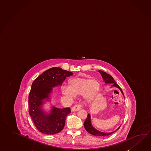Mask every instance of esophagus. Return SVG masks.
Here are the masks:
<instances>
[{
    "mask_svg": "<svg viewBox=\"0 0 151 151\" xmlns=\"http://www.w3.org/2000/svg\"><path fill=\"white\" fill-rule=\"evenodd\" d=\"M82 108V105H75L74 106L72 109H71V111H77L80 110Z\"/></svg>",
    "mask_w": 151,
    "mask_h": 151,
    "instance_id": "1",
    "label": "esophagus"
}]
</instances>
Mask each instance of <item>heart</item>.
Listing matches in <instances>:
<instances>
[{"label":"heart","instance_id":"1","mask_svg":"<svg viewBox=\"0 0 151 151\" xmlns=\"http://www.w3.org/2000/svg\"><path fill=\"white\" fill-rule=\"evenodd\" d=\"M99 89V81L89 77H76L69 81L68 88H63L61 92L63 95L68 98L83 94L85 100L89 102L97 94Z\"/></svg>","mask_w":151,"mask_h":151}]
</instances>
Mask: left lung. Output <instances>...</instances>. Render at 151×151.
Listing matches in <instances>:
<instances>
[{"mask_svg": "<svg viewBox=\"0 0 151 151\" xmlns=\"http://www.w3.org/2000/svg\"><path fill=\"white\" fill-rule=\"evenodd\" d=\"M99 73L101 74L103 81H104L105 83L106 84H112L111 87H114V88H116L120 90V92H122V93L123 94V95L124 97L122 90L121 89V88L117 84V83H116V82L114 80V78L112 77L111 75H109L106 73L102 70H99ZM84 128L86 129V131L88 132L90 134H91L92 135H95V136H99V137H105V136L110 135L113 133L116 132L120 127V126H119L116 130H115L114 131L111 132H103L99 131L98 129H96L95 128L92 126L91 116L90 114H88L87 118L84 123Z\"/></svg>", "mask_w": 151, "mask_h": 151, "instance_id": "obj_1", "label": "left lung"}]
</instances>
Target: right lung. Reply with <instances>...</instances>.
<instances>
[{
	"label": "right lung",
	"mask_w": 151,
	"mask_h": 151,
	"mask_svg": "<svg viewBox=\"0 0 151 151\" xmlns=\"http://www.w3.org/2000/svg\"><path fill=\"white\" fill-rule=\"evenodd\" d=\"M73 75L69 71L53 67L44 71L32 83L28 97L29 114L40 132L52 135L63 129L65 118L70 113V108L60 109L52 105L46 112L43 105L51 101L53 88L61 86L65 78Z\"/></svg>",
	"instance_id": "1"
}]
</instances>
